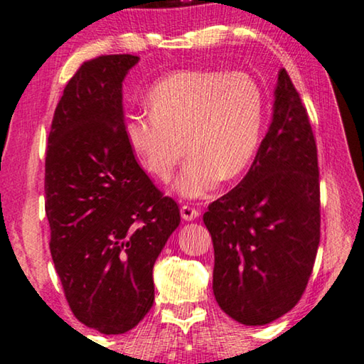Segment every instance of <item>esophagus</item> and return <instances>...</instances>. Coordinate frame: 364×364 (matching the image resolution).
Segmentation results:
<instances>
[{
    "mask_svg": "<svg viewBox=\"0 0 364 364\" xmlns=\"http://www.w3.org/2000/svg\"><path fill=\"white\" fill-rule=\"evenodd\" d=\"M181 215L186 221H193L197 220L200 216V210L195 208V206H190V205H183L181 208Z\"/></svg>",
    "mask_w": 364,
    "mask_h": 364,
    "instance_id": "obj_1",
    "label": "esophagus"
}]
</instances>
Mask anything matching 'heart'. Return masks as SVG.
Segmentation results:
<instances>
[{"instance_id": "b5f03b06", "label": "heart", "mask_w": 364, "mask_h": 364, "mask_svg": "<svg viewBox=\"0 0 364 364\" xmlns=\"http://www.w3.org/2000/svg\"><path fill=\"white\" fill-rule=\"evenodd\" d=\"M149 115H130L128 148L149 176L167 182L190 154L176 192L200 198L244 172L259 148L265 97L244 71H176L151 87ZM186 146L183 147V144Z\"/></svg>"}]
</instances>
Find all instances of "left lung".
Wrapping results in <instances>:
<instances>
[{
  "label": "left lung",
  "mask_w": 364,
  "mask_h": 364,
  "mask_svg": "<svg viewBox=\"0 0 364 364\" xmlns=\"http://www.w3.org/2000/svg\"><path fill=\"white\" fill-rule=\"evenodd\" d=\"M203 223L215 249L213 293L229 317L265 326L298 304L321 239V190L314 133L284 68L252 166Z\"/></svg>",
  "instance_id": "left-lung-1"
}]
</instances>
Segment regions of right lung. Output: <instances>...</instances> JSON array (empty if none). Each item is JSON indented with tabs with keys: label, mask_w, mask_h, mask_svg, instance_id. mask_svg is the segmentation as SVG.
<instances>
[{
	"label": "right lung",
	"mask_w": 364,
	"mask_h": 364,
	"mask_svg": "<svg viewBox=\"0 0 364 364\" xmlns=\"http://www.w3.org/2000/svg\"><path fill=\"white\" fill-rule=\"evenodd\" d=\"M139 61L81 65L55 109L46 158L50 252L73 314L105 335L132 331L154 301L153 267L181 223L125 139L122 82Z\"/></svg>",
	"instance_id": "add662e5"
}]
</instances>
